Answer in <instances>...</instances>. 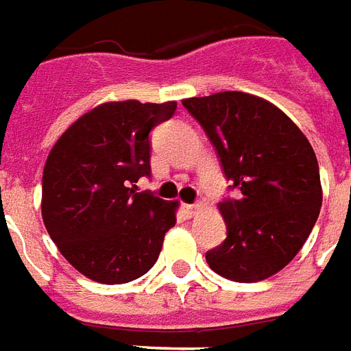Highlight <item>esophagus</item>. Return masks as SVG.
Returning <instances> with one entry per match:
<instances>
[{
	"label": "esophagus",
	"mask_w": 351,
	"mask_h": 351,
	"mask_svg": "<svg viewBox=\"0 0 351 351\" xmlns=\"http://www.w3.org/2000/svg\"><path fill=\"white\" fill-rule=\"evenodd\" d=\"M183 211H185L186 217H196V215L202 211L200 204H185L183 206Z\"/></svg>",
	"instance_id": "obj_1"
}]
</instances>
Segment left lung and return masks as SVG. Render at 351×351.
Listing matches in <instances>:
<instances>
[{"label":"left lung","mask_w":351,"mask_h":351,"mask_svg":"<svg viewBox=\"0 0 351 351\" xmlns=\"http://www.w3.org/2000/svg\"><path fill=\"white\" fill-rule=\"evenodd\" d=\"M239 191L219 204L228 237L206 260L221 277L258 282L295 258L322 207L316 153L273 102L243 91L183 99Z\"/></svg>","instance_id":"obj_1"}]
</instances>
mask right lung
Wrapping results in <instances>:
<instances>
[{
	"instance_id": "obj_1",
	"label": "right lung",
	"mask_w": 351,
	"mask_h": 351,
	"mask_svg": "<svg viewBox=\"0 0 351 351\" xmlns=\"http://www.w3.org/2000/svg\"><path fill=\"white\" fill-rule=\"evenodd\" d=\"M178 102L110 101L95 106L53 144L43 173V222L84 277L125 284L155 265L179 202L136 193L149 176V130Z\"/></svg>"
}]
</instances>
